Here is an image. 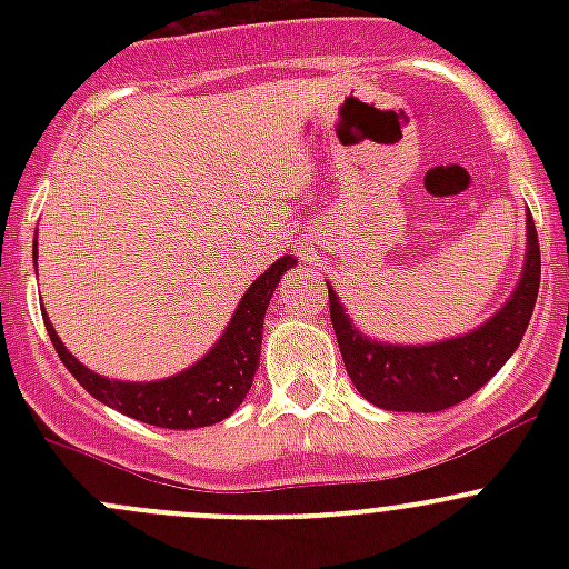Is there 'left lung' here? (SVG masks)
<instances>
[{"mask_svg":"<svg viewBox=\"0 0 569 569\" xmlns=\"http://www.w3.org/2000/svg\"><path fill=\"white\" fill-rule=\"evenodd\" d=\"M526 263L507 306L460 338L421 347H399L366 338L352 327L332 286L330 321L336 330L347 375L371 405L396 412H438L479 391L518 349L533 313L539 291V242L531 214L526 217Z\"/></svg>","mask_w":569,"mask_h":569,"instance_id":"8db88e82","label":"left lung"}]
</instances>
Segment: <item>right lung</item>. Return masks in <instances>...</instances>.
Instances as JSON below:
<instances>
[{"mask_svg": "<svg viewBox=\"0 0 569 569\" xmlns=\"http://www.w3.org/2000/svg\"><path fill=\"white\" fill-rule=\"evenodd\" d=\"M291 267H295V258L283 256L261 278L252 280V286L244 291L237 313L228 321L226 332L214 343V349L209 355H203L194 366H189L187 371L168 377V380H109V377L96 375L88 366L79 363L62 347V341L57 338L54 327H51V321L43 311L46 332H49L51 343H54L57 355L66 363V369L77 377L79 386L99 401L123 412V416L137 418L142 423H153V427L162 429L211 427V423L231 416L242 405L244 396H248L252 375L258 369V355H261L263 313H267V306L272 300V291L278 286L280 274Z\"/></svg>", "mask_w": 569, "mask_h": 569, "instance_id": "right-lung-1", "label": "right lung"}]
</instances>
